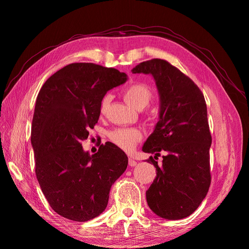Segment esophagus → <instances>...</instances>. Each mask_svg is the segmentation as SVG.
Segmentation results:
<instances>
[{"label":"esophagus","mask_w":249,"mask_h":249,"mask_svg":"<svg viewBox=\"0 0 249 249\" xmlns=\"http://www.w3.org/2000/svg\"><path fill=\"white\" fill-rule=\"evenodd\" d=\"M128 163H129V166H135L137 164V162L134 160H132V159H129L128 160Z\"/></svg>","instance_id":"obj_1"}]
</instances>
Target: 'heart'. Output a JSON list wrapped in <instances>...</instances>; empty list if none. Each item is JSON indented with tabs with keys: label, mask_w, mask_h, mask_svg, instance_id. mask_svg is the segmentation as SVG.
Segmentation results:
<instances>
[{
	"label": "heart",
	"mask_w": 249,
	"mask_h": 249,
	"mask_svg": "<svg viewBox=\"0 0 249 249\" xmlns=\"http://www.w3.org/2000/svg\"><path fill=\"white\" fill-rule=\"evenodd\" d=\"M123 97L128 105L136 110H143L147 107L153 99L151 89L142 83H135L127 87L123 93ZM110 102V96H104L100 110L102 113L106 111ZM110 141L125 151H131L137 143L142 139V132L137 128H117L109 132Z\"/></svg>",
	"instance_id": "heart-1"
}]
</instances>
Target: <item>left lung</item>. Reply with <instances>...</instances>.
<instances>
[{
  "label": "left lung",
  "instance_id": "obj_1",
  "mask_svg": "<svg viewBox=\"0 0 249 249\" xmlns=\"http://www.w3.org/2000/svg\"><path fill=\"white\" fill-rule=\"evenodd\" d=\"M133 73L151 74L160 99V121L142 151L154 154L147 161L156 177L146 191L151 210L168 220L193 214L211 184L210 146L204 95L189 76L160 58L140 62ZM163 153L162 164L154 159Z\"/></svg>",
  "mask_w": 249,
  "mask_h": 249
}]
</instances>
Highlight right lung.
Listing matches in <instances>:
<instances>
[{"mask_svg": "<svg viewBox=\"0 0 249 249\" xmlns=\"http://www.w3.org/2000/svg\"><path fill=\"white\" fill-rule=\"evenodd\" d=\"M126 81L116 69L75 62L52 74L39 91L31 128L35 174L50 207L64 218L85 222L99 216L125 172L122 149L106 142L89 155L82 141L98 123L103 97Z\"/></svg>", "mask_w": 249, "mask_h": 249, "instance_id": "1", "label": "right lung"}]
</instances>
